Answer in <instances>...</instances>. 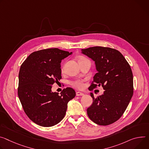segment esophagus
Instances as JSON below:
<instances>
[{
  "mask_svg": "<svg viewBox=\"0 0 149 149\" xmlns=\"http://www.w3.org/2000/svg\"><path fill=\"white\" fill-rule=\"evenodd\" d=\"M76 95L77 96H83L84 95V93H81V92H79V91H77L76 93Z\"/></svg>",
  "mask_w": 149,
  "mask_h": 149,
  "instance_id": "esophagus-1",
  "label": "esophagus"
}]
</instances>
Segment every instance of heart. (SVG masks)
Listing matches in <instances>:
<instances>
[{
    "instance_id": "1",
    "label": "heart",
    "mask_w": 149,
    "mask_h": 149,
    "mask_svg": "<svg viewBox=\"0 0 149 149\" xmlns=\"http://www.w3.org/2000/svg\"><path fill=\"white\" fill-rule=\"evenodd\" d=\"M86 59H86V58H84L83 56H78V61L79 63L83 62V61H84ZM62 70H63V68H62ZM71 85L73 87H74L77 88H79V89L82 88L84 86V84H83V81H81V80L74 81H72L71 83Z\"/></svg>"
}]
</instances>
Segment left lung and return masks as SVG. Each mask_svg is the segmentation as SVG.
Instances as JSON below:
<instances>
[{
  "label": "left lung",
  "instance_id": "obj_1",
  "mask_svg": "<svg viewBox=\"0 0 149 149\" xmlns=\"http://www.w3.org/2000/svg\"><path fill=\"white\" fill-rule=\"evenodd\" d=\"M82 53L94 61L97 72L93 77L89 90L102 86L103 94L94 98L87 108L89 118L100 125H108L123 115L133 95L131 68L118 50L101 46L81 50Z\"/></svg>",
  "mask_w": 149,
  "mask_h": 149
}]
</instances>
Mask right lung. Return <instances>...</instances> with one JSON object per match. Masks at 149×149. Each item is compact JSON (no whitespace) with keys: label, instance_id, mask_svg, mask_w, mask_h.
<instances>
[{"label":"right lung","instance_id":"obj_1","mask_svg":"<svg viewBox=\"0 0 149 149\" xmlns=\"http://www.w3.org/2000/svg\"><path fill=\"white\" fill-rule=\"evenodd\" d=\"M72 52L58 48L32 53L21 66L18 95L27 116L36 124L52 127L64 118L75 90L64 88L61 95L52 91V86L62 78L61 62Z\"/></svg>","mask_w":149,"mask_h":149}]
</instances>
